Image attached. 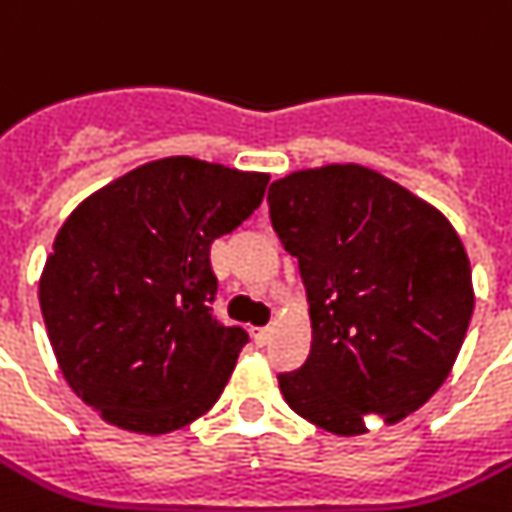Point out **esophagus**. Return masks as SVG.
Here are the masks:
<instances>
[{
    "instance_id": "1",
    "label": "esophagus",
    "mask_w": 512,
    "mask_h": 512,
    "mask_svg": "<svg viewBox=\"0 0 512 512\" xmlns=\"http://www.w3.org/2000/svg\"><path fill=\"white\" fill-rule=\"evenodd\" d=\"M269 337H272V327H259L253 332V340H256V345H261V348L269 342Z\"/></svg>"
}]
</instances>
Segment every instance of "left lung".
I'll use <instances>...</instances> for the list:
<instances>
[{
	"mask_svg": "<svg viewBox=\"0 0 512 512\" xmlns=\"http://www.w3.org/2000/svg\"><path fill=\"white\" fill-rule=\"evenodd\" d=\"M269 217L298 259L311 353L280 374L298 416L356 437L418 411L442 387L474 314L466 248L442 211L361 164L269 185Z\"/></svg>",
	"mask_w": 512,
	"mask_h": 512,
	"instance_id": "8db88e82",
	"label": "left lung"
}]
</instances>
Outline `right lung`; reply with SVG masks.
Here are the masks:
<instances>
[{"label":"right lung","mask_w":512,"mask_h":512,"mask_svg":"<svg viewBox=\"0 0 512 512\" xmlns=\"http://www.w3.org/2000/svg\"><path fill=\"white\" fill-rule=\"evenodd\" d=\"M266 183L167 156L91 193L59 227L38 303L67 384L104 421L167 434L217 403L248 332L211 314L209 251L259 209Z\"/></svg>","instance_id":"add662e5"}]
</instances>
